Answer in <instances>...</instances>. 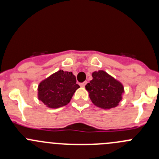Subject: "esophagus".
Here are the masks:
<instances>
[{"mask_svg":"<svg viewBox=\"0 0 159 159\" xmlns=\"http://www.w3.org/2000/svg\"><path fill=\"white\" fill-rule=\"evenodd\" d=\"M87 81H84L83 83H81V84H80V86H81V87H84V86L87 84Z\"/></svg>","mask_w":159,"mask_h":159,"instance_id":"1","label":"esophagus"}]
</instances>
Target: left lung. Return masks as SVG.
Instances as JSON below:
<instances>
[{
  "instance_id": "1",
  "label": "left lung",
  "mask_w": 159,
  "mask_h": 159,
  "mask_svg": "<svg viewBox=\"0 0 159 159\" xmlns=\"http://www.w3.org/2000/svg\"><path fill=\"white\" fill-rule=\"evenodd\" d=\"M92 78L85 86L91 102L105 109L116 107L124 92L122 84L104 70L93 72Z\"/></svg>"
}]
</instances>
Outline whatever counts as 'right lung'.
<instances>
[{"label":"right lung","instance_id":"obj_1","mask_svg":"<svg viewBox=\"0 0 159 159\" xmlns=\"http://www.w3.org/2000/svg\"><path fill=\"white\" fill-rule=\"evenodd\" d=\"M78 88L71 72L60 70L40 83L38 98L49 108H60L69 103Z\"/></svg>","mask_w":159,"mask_h":159}]
</instances>
